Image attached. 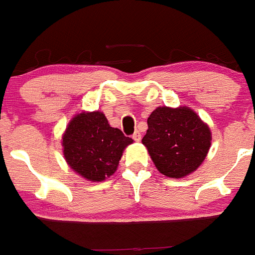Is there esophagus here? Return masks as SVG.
I'll use <instances>...</instances> for the list:
<instances>
[{"label":"esophagus","mask_w":255,"mask_h":255,"mask_svg":"<svg viewBox=\"0 0 255 255\" xmlns=\"http://www.w3.org/2000/svg\"><path fill=\"white\" fill-rule=\"evenodd\" d=\"M132 138L135 140V142H139V140L142 139V134H140V132H138L137 130V132H134V134H133Z\"/></svg>","instance_id":"1"}]
</instances>
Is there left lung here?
I'll use <instances>...</instances> for the list:
<instances>
[{"label":"left lung","instance_id":"1","mask_svg":"<svg viewBox=\"0 0 255 255\" xmlns=\"http://www.w3.org/2000/svg\"><path fill=\"white\" fill-rule=\"evenodd\" d=\"M212 134L206 122L187 106L156 107L148 117L144 144L158 171L181 179L206 159Z\"/></svg>","mask_w":255,"mask_h":255}]
</instances>
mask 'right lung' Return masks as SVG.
Segmentation results:
<instances>
[{"label":"right lung","mask_w":255,"mask_h":255,"mask_svg":"<svg viewBox=\"0 0 255 255\" xmlns=\"http://www.w3.org/2000/svg\"><path fill=\"white\" fill-rule=\"evenodd\" d=\"M133 139L110 126L101 111L76 113L61 137L64 159L78 175L92 182L116 173L123 151Z\"/></svg>","instance_id":"right-lung-1"}]
</instances>
